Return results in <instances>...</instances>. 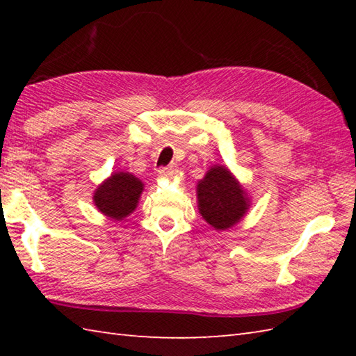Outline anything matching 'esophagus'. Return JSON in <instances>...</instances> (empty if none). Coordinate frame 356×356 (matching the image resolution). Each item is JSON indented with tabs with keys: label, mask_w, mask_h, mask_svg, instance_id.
Listing matches in <instances>:
<instances>
[{
	"label": "esophagus",
	"mask_w": 356,
	"mask_h": 356,
	"mask_svg": "<svg viewBox=\"0 0 356 356\" xmlns=\"http://www.w3.org/2000/svg\"><path fill=\"white\" fill-rule=\"evenodd\" d=\"M177 170L174 168V166H166V168H161L159 170V174H161V177L163 179H172L174 176H176Z\"/></svg>",
	"instance_id": "esophagus-1"
}]
</instances>
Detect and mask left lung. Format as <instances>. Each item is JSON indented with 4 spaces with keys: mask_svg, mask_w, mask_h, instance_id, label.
Wrapping results in <instances>:
<instances>
[{
    "mask_svg": "<svg viewBox=\"0 0 356 356\" xmlns=\"http://www.w3.org/2000/svg\"><path fill=\"white\" fill-rule=\"evenodd\" d=\"M195 188L199 213L216 231L236 226L251 207V197L245 186L225 165L209 166Z\"/></svg>",
    "mask_w": 356,
    "mask_h": 356,
    "instance_id": "8db88e82",
    "label": "left lung"
}]
</instances>
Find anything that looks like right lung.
<instances>
[{"instance_id":"add662e5","label":"right lung","mask_w":356,"mask_h":356,"mask_svg":"<svg viewBox=\"0 0 356 356\" xmlns=\"http://www.w3.org/2000/svg\"><path fill=\"white\" fill-rule=\"evenodd\" d=\"M143 182L128 171H116L97 185L93 203L101 214L113 220H124L138 208Z\"/></svg>"}]
</instances>
